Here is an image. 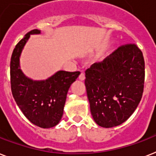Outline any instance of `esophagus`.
<instances>
[{"instance_id":"34e87169","label":"esophagus","mask_w":156,"mask_h":156,"mask_svg":"<svg viewBox=\"0 0 156 156\" xmlns=\"http://www.w3.org/2000/svg\"><path fill=\"white\" fill-rule=\"evenodd\" d=\"M79 79H80L81 81H83L85 79V74L83 72H82L80 74V75H79Z\"/></svg>"}]
</instances>
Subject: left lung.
Returning <instances> with one entry per match:
<instances>
[{
    "mask_svg": "<svg viewBox=\"0 0 156 156\" xmlns=\"http://www.w3.org/2000/svg\"><path fill=\"white\" fill-rule=\"evenodd\" d=\"M145 62L135 44L121 45L86 70L90 112L98 126H119L137 108L143 96Z\"/></svg>",
    "mask_w": 156,
    "mask_h": 156,
    "instance_id": "left-lung-1",
    "label": "left lung"
}]
</instances>
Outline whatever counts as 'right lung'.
Masks as SVG:
<instances>
[{
  "mask_svg": "<svg viewBox=\"0 0 156 156\" xmlns=\"http://www.w3.org/2000/svg\"><path fill=\"white\" fill-rule=\"evenodd\" d=\"M33 30L25 34L12 51L10 62L11 90L16 104L30 122L41 128H50L60 122L69 87L80 74L79 71H58L46 80L34 81L20 69L19 58Z\"/></svg>",
  "mask_w": 156,
  "mask_h": 156,
  "instance_id": "add662e5",
  "label": "right lung"
}]
</instances>
